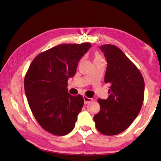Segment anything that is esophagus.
<instances>
[{"label":"esophagus","instance_id":"obj_1","mask_svg":"<svg viewBox=\"0 0 161 161\" xmlns=\"http://www.w3.org/2000/svg\"><path fill=\"white\" fill-rule=\"evenodd\" d=\"M83 99H84V103H85V104H88V103H89V102H91V101L93 100V99L87 97L86 96H83Z\"/></svg>","mask_w":161,"mask_h":161}]
</instances>
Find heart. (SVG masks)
<instances>
[{
	"label": "heart",
	"mask_w": 161,
	"mask_h": 161,
	"mask_svg": "<svg viewBox=\"0 0 161 161\" xmlns=\"http://www.w3.org/2000/svg\"><path fill=\"white\" fill-rule=\"evenodd\" d=\"M101 58H102V57H101L98 53H95V54H94V60H98V59H101Z\"/></svg>",
	"instance_id": "heart-1"
}]
</instances>
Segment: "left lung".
Masks as SVG:
<instances>
[{
	"label": "left lung",
	"mask_w": 161,
	"mask_h": 161,
	"mask_svg": "<svg viewBox=\"0 0 161 161\" xmlns=\"http://www.w3.org/2000/svg\"><path fill=\"white\" fill-rule=\"evenodd\" d=\"M107 61L105 83L110 95L98 99L100 110L94 116L98 131L114 136L125 130L137 117L144 97V81L136 66L115 45L100 47Z\"/></svg>",
	"instance_id": "obj_1"
}]
</instances>
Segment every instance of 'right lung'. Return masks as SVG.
Wrapping results in <instances>:
<instances>
[{"label":"right lung","instance_id":"obj_1","mask_svg":"<svg viewBox=\"0 0 161 161\" xmlns=\"http://www.w3.org/2000/svg\"><path fill=\"white\" fill-rule=\"evenodd\" d=\"M89 42L61 44L35 57L24 79L29 107L40 126L56 136L69 133L84 100L68 93L67 80L75 74Z\"/></svg>","mask_w":161,"mask_h":161}]
</instances>
